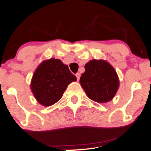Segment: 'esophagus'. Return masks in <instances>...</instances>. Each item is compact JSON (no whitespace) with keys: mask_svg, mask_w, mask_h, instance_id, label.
Returning a JSON list of instances; mask_svg holds the SVG:
<instances>
[{"mask_svg":"<svg viewBox=\"0 0 151 151\" xmlns=\"http://www.w3.org/2000/svg\"><path fill=\"white\" fill-rule=\"evenodd\" d=\"M76 78H77V79H78V81L79 80V78H80V76H81V74L79 73H77L76 74Z\"/></svg>","mask_w":151,"mask_h":151,"instance_id":"esophagus-1","label":"esophagus"}]
</instances>
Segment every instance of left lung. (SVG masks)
Here are the masks:
<instances>
[{
	"label": "left lung",
	"mask_w": 151,
	"mask_h": 151,
	"mask_svg": "<svg viewBox=\"0 0 151 151\" xmlns=\"http://www.w3.org/2000/svg\"><path fill=\"white\" fill-rule=\"evenodd\" d=\"M84 68L80 83L87 96L101 104L111 101L119 87L118 76L113 67L106 61L93 59Z\"/></svg>",
	"instance_id": "8db88e82"
}]
</instances>
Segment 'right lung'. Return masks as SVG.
Listing matches in <instances>:
<instances>
[{
    "label": "right lung",
    "mask_w": 151,
    "mask_h": 151,
    "mask_svg": "<svg viewBox=\"0 0 151 151\" xmlns=\"http://www.w3.org/2000/svg\"><path fill=\"white\" fill-rule=\"evenodd\" d=\"M77 80L68 66L59 59L44 61L33 75L31 89L36 99L45 106H50L62 98L68 84Z\"/></svg>",
    "instance_id": "1"
}]
</instances>
